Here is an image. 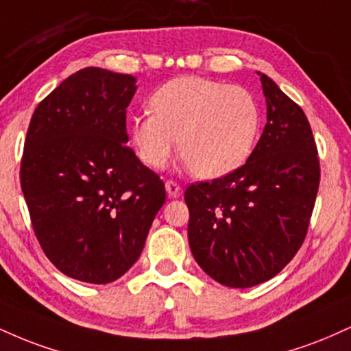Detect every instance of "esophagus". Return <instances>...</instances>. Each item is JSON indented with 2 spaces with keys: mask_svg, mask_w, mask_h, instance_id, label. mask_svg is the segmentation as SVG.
<instances>
[{
  "mask_svg": "<svg viewBox=\"0 0 351 351\" xmlns=\"http://www.w3.org/2000/svg\"><path fill=\"white\" fill-rule=\"evenodd\" d=\"M165 189H167L168 196L170 197H180L181 191H183V188H181L176 181H171V180H168L167 183H165Z\"/></svg>",
  "mask_w": 351,
  "mask_h": 351,
  "instance_id": "obj_1",
  "label": "esophagus"
}]
</instances>
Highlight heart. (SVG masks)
<instances>
[{
  "instance_id": "heart-1",
  "label": "heart",
  "mask_w": 351,
  "mask_h": 351,
  "mask_svg": "<svg viewBox=\"0 0 351 351\" xmlns=\"http://www.w3.org/2000/svg\"><path fill=\"white\" fill-rule=\"evenodd\" d=\"M152 112L130 122L135 154L160 170L178 147L180 155L199 178L230 175L250 158L260 130V108L242 86L217 80L180 77L154 93Z\"/></svg>"
}]
</instances>
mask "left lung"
<instances>
[{
    "instance_id": "obj_1",
    "label": "left lung",
    "mask_w": 351,
    "mask_h": 351,
    "mask_svg": "<svg viewBox=\"0 0 351 351\" xmlns=\"http://www.w3.org/2000/svg\"><path fill=\"white\" fill-rule=\"evenodd\" d=\"M267 125L243 167L188 186V240L197 265L229 288L276 276L306 239L320 165L301 108L260 73Z\"/></svg>"
}]
</instances>
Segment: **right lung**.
Wrapping results in <instances>:
<instances>
[{
  "label": "right lung",
  "instance_id": "1",
  "mask_svg": "<svg viewBox=\"0 0 351 351\" xmlns=\"http://www.w3.org/2000/svg\"><path fill=\"white\" fill-rule=\"evenodd\" d=\"M132 75L88 66L32 114L21 188L47 258L73 280L106 285L141 256L165 184L129 149Z\"/></svg>",
  "mask_w": 351,
  "mask_h": 351
}]
</instances>
